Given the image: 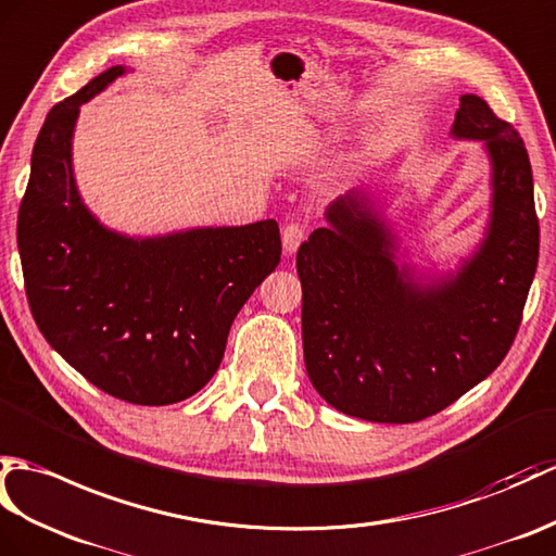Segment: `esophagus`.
<instances>
[{"label": "esophagus", "instance_id": "1", "mask_svg": "<svg viewBox=\"0 0 556 556\" xmlns=\"http://www.w3.org/2000/svg\"><path fill=\"white\" fill-rule=\"evenodd\" d=\"M305 239V227L303 225H287L281 229V247H283V253L287 255H293L295 251H299V247Z\"/></svg>", "mask_w": 556, "mask_h": 556}]
</instances>
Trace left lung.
I'll return each mask as SVG.
<instances>
[{
  "label": "left lung",
  "instance_id": "left-lung-1",
  "mask_svg": "<svg viewBox=\"0 0 556 556\" xmlns=\"http://www.w3.org/2000/svg\"><path fill=\"white\" fill-rule=\"evenodd\" d=\"M450 137L481 141L490 165L483 237L455 269L409 261L379 187L329 203L295 255L307 377L348 417L435 415L495 371L521 325L540 249L523 139L476 94L459 97Z\"/></svg>",
  "mask_w": 556,
  "mask_h": 556
}]
</instances>
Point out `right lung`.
Wrapping results in <instances>:
<instances>
[{
	"instance_id": "right-lung-1",
	"label": "right lung",
	"mask_w": 556,
	"mask_h": 556,
	"mask_svg": "<svg viewBox=\"0 0 556 556\" xmlns=\"http://www.w3.org/2000/svg\"><path fill=\"white\" fill-rule=\"evenodd\" d=\"M111 66L56 103L37 135L18 211V253L35 325L113 397L173 405L213 379L237 313L275 273V219L130 237L87 208L73 173L80 106L125 75Z\"/></svg>"
}]
</instances>
